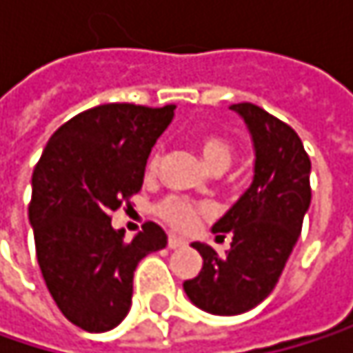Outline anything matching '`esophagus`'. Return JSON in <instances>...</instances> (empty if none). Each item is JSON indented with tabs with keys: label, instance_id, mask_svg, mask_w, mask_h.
Instances as JSON below:
<instances>
[{
	"label": "esophagus",
	"instance_id": "obj_1",
	"mask_svg": "<svg viewBox=\"0 0 353 353\" xmlns=\"http://www.w3.org/2000/svg\"><path fill=\"white\" fill-rule=\"evenodd\" d=\"M185 245V241L183 239H179V237H176V235H170V239H168V247L170 249H179V247Z\"/></svg>",
	"mask_w": 353,
	"mask_h": 353
}]
</instances>
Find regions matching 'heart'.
<instances>
[{
    "instance_id": "heart-1",
    "label": "heart",
    "mask_w": 353,
    "mask_h": 353,
    "mask_svg": "<svg viewBox=\"0 0 353 353\" xmlns=\"http://www.w3.org/2000/svg\"><path fill=\"white\" fill-rule=\"evenodd\" d=\"M200 153L206 161V165L212 170V172H225L229 170V165L233 163V145L223 139V137H216V134H208V137H202L200 139ZM163 159V153L161 149H157L149 163H147V172L149 174H155L159 170V163ZM157 214L170 225L174 227L176 231H190L196 227V223L200 221L202 214H206V206L200 204V202H194V200H188V198H179V196H170L165 200H161L157 204Z\"/></svg>"
}]
</instances>
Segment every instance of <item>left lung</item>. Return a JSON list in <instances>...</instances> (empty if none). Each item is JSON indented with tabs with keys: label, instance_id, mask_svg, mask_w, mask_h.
Wrapping results in <instances>:
<instances>
[{
	"label": "left lung",
	"instance_id": "1",
	"mask_svg": "<svg viewBox=\"0 0 353 353\" xmlns=\"http://www.w3.org/2000/svg\"><path fill=\"white\" fill-rule=\"evenodd\" d=\"M245 120L253 151V181L233 208L212 227L231 249L219 255L210 245L192 243L204 263L183 282L188 299L212 315H241L270 296L296 245L311 206V159L299 134L255 104H233Z\"/></svg>",
	"mask_w": 353,
	"mask_h": 353
}]
</instances>
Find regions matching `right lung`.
I'll return each instance as SVG.
<instances>
[{
	"instance_id": "1",
	"label": "right lung",
	"mask_w": 353,
	"mask_h": 353,
	"mask_svg": "<svg viewBox=\"0 0 353 353\" xmlns=\"http://www.w3.org/2000/svg\"><path fill=\"white\" fill-rule=\"evenodd\" d=\"M174 110L172 104L85 110L48 139L36 163L28 206L36 259L61 313L90 333L122 323L139 261L168 245L155 223H145L126 243L110 214L141 190L151 147Z\"/></svg>"
}]
</instances>
